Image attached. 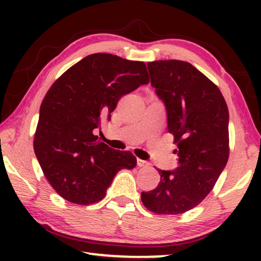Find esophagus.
<instances>
[{
	"instance_id": "esophagus-1",
	"label": "esophagus",
	"mask_w": 261,
	"mask_h": 261,
	"mask_svg": "<svg viewBox=\"0 0 261 261\" xmlns=\"http://www.w3.org/2000/svg\"><path fill=\"white\" fill-rule=\"evenodd\" d=\"M137 165H138V167H143V168H147V167L151 166V165H149V162L141 160V159H138V160H137Z\"/></svg>"
}]
</instances>
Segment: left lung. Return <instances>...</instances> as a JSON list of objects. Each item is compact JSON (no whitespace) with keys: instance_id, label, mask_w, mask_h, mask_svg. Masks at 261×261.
Returning a JSON list of instances; mask_svg holds the SVG:
<instances>
[{"instance_id":"8db88e82","label":"left lung","mask_w":261,"mask_h":261,"mask_svg":"<svg viewBox=\"0 0 261 261\" xmlns=\"http://www.w3.org/2000/svg\"><path fill=\"white\" fill-rule=\"evenodd\" d=\"M151 85L167 110L178 167L158 169V187L141 192V201L156 214H182L205 199L229 158V112L219 87L189 62H148Z\"/></svg>"}]
</instances>
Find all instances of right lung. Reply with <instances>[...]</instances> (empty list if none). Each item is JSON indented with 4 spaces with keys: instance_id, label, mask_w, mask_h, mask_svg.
<instances>
[{
    "instance_id": "right-lung-1",
    "label": "right lung",
    "mask_w": 261,
    "mask_h": 261,
    "mask_svg": "<svg viewBox=\"0 0 261 261\" xmlns=\"http://www.w3.org/2000/svg\"><path fill=\"white\" fill-rule=\"evenodd\" d=\"M148 82L144 62L96 53L53 84L41 103L33 147L46 178L62 198L94 204L106 196L118 171L136 167L134 154L110 148L96 132L123 95Z\"/></svg>"
}]
</instances>
